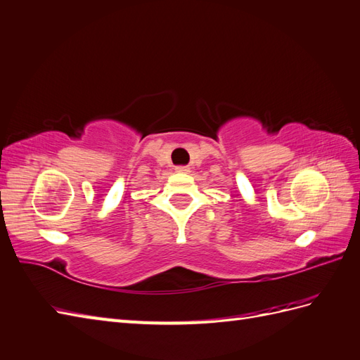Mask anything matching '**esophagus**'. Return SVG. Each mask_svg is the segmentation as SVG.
I'll return each mask as SVG.
<instances>
[{
	"instance_id": "34e87169",
	"label": "esophagus",
	"mask_w": 360,
	"mask_h": 360,
	"mask_svg": "<svg viewBox=\"0 0 360 360\" xmlns=\"http://www.w3.org/2000/svg\"><path fill=\"white\" fill-rule=\"evenodd\" d=\"M176 171L181 172V174H188L191 171V168L186 167V165H179V167H176Z\"/></svg>"
}]
</instances>
